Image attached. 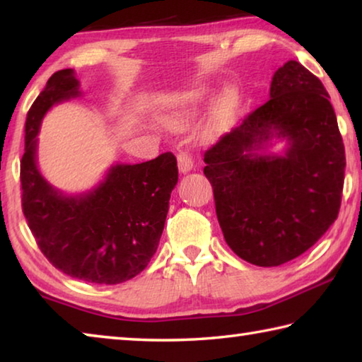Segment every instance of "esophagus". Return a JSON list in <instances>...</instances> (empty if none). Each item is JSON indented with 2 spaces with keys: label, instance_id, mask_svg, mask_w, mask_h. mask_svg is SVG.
<instances>
[{
  "label": "esophagus",
  "instance_id": "1",
  "mask_svg": "<svg viewBox=\"0 0 362 362\" xmlns=\"http://www.w3.org/2000/svg\"><path fill=\"white\" fill-rule=\"evenodd\" d=\"M177 161H179V169L183 174H187L193 169V158L185 151H180L179 155H177Z\"/></svg>",
  "mask_w": 362,
  "mask_h": 362
}]
</instances>
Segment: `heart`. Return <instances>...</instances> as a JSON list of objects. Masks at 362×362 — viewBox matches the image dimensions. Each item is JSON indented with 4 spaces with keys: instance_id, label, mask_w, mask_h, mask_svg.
<instances>
[{
    "instance_id": "heart-1",
    "label": "heart",
    "mask_w": 362,
    "mask_h": 362,
    "mask_svg": "<svg viewBox=\"0 0 362 362\" xmlns=\"http://www.w3.org/2000/svg\"><path fill=\"white\" fill-rule=\"evenodd\" d=\"M207 94H209V90H207L206 88H194L192 90H187L185 94L177 97V99L174 100V103L179 108H188V107H194L196 103L203 102ZM228 105V97H223L222 99V107H226Z\"/></svg>"
}]
</instances>
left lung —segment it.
Wrapping results in <instances>:
<instances>
[{"label": "left lung", "mask_w": 362, "mask_h": 362, "mask_svg": "<svg viewBox=\"0 0 362 362\" xmlns=\"http://www.w3.org/2000/svg\"><path fill=\"white\" fill-rule=\"evenodd\" d=\"M273 135L284 157L258 151ZM204 175L233 252L259 267L302 255L340 211L345 146L320 78L296 60L276 70L269 100L204 151Z\"/></svg>", "instance_id": "8db88e82"}]
</instances>
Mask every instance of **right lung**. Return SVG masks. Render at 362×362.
Instances as JSON below:
<instances>
[{
  "mask_svg": "<svg viewBox=\"0 0 362 362\" xmlns=\"http://www.w3.org/2000/svg\"><path fill=\"white\" fill-rule=\"evenodd\" d=\"M76 95L75 73L60 70L28 110L22 211L41 252L57 269L88 283L119 284L144 272L156 252L179 180L177 159L168 151L146 163L116 164L93 192L59 193L36 168V136L47 110Z\"/></svg>",
  "mask_w": 362,
  "mask_h": 362,
  "instance_id": "obj_1",
  "label": "right lung"
}]
</instances>
